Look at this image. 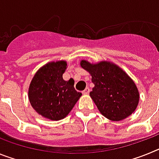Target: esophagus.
<instances>
[{
    "label": "esophagus",
    "mask_w": 159,
    "mask_h": 159,
    "mask_svg": "<svg viewBox=\"0 0 159 159\" xmlns=\"http://www.w3.org/2000/svg\"><path fill=\"white\" fill-rule=\"evenodd\" d=\"M90 92V88H85V90H84L82 92L83 94H84V95H87V94H89Z\"/></svg>",
    "instance_id": "esophagus-1"
}]
</instances>
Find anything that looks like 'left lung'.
<instances>
[{"label": "left lung", "mask_w": 159, "mask_h": 159, "mask_svg": "<svg viewBox=\"0 0 159 159\" xmlns=\"http://www.w3.org/2000/svg\"><path fill=\"white\" fill-rule=\"evenodd\" d=\"M80 65L92 75L95 87L90 95L102 116L119 121L134 112L139 94L134 83L121 68L106 61L92 64L82 60Z\"/></svg>", "instance_id": "1"}]
</instances>
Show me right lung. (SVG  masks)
<instances>
[{"label":"right lung","instance_id":"add662e5","mask_svg":"<svg viewBox=\"0 0 159 159\" xmlns=\"http://www.w3.org/2000/svg\"><path fill=\"white\" fill-rule=\"evenodd\" d=\"M65 61L52 62L42 67L32 79L29 90L32 107L43 117L60 120L68 115L82 94L74 82L65 81Z\"/></svg>","mask_w":159,"mask_h":159}]
</instances>
